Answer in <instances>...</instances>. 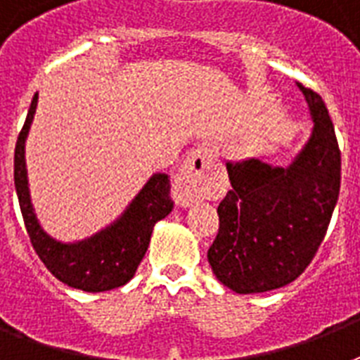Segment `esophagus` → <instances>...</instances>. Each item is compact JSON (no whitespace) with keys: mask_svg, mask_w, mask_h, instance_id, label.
Masks as SVG:
<instances>
[{"mask_svg":"<svg viewBox=\"0 0 360 360\" xmlns=\"http://www.w3.org/2000/svg\"><path fill=\"white\" fill-rule=\"evenodd\" d=\"M214 153L209 147H198L186 155L174 183V200L183 207L198 202L205 192L207 169L213 164Z\"/></svg>","mask_w":360,"mask_h":360,"instance_id":"esophagus-1","label":"esophagus"}]
</instances>
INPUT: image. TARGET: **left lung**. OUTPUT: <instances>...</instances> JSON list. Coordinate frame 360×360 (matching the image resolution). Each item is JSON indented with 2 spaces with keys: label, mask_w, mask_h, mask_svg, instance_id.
<instances>
[{
  "label": "left lung",
  "mask_w": 360,
  "mask_h": 360,
  "mask_svg": "<svg viewBox=\"0 0 360 360\" xmlns=\"http://www.w3.org/2000/svg\"><path fill=\"white\" fill-rule=\"evenodd\" d=\"M314 130L288 168L256 158L228 162L231 191L219 205V233L207 259L214 276L237 293L290 284L316 256L340 194V149L323 98L297 84Z\"/></svg>",
  "instance_id": "8db88e82"
}]
</instances>
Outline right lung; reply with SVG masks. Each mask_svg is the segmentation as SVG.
Instances as JSON below:
<instances>
[{
  "label": "right lung",
  "mask_w": 360,
  "mask_h": 360,
  "mask_svg": "<svg viewBox=\"0 0 360 360\" xmlns=\"http://www.w3.org/2000/svg\"><path fill=\"white\" fill-rule=\"evenodd\" d=\"M37 98L39 93H35L31 101L30 112L14 149V186L31 245L48 271L70 288L97 293L124 285L134 276L136 269L146 256L153 226L169 214L174 207L169 198L168 175H153L123 217L91 239L76 245H63L53 240L37 222L25 174L24 146L35 114Z\"/></svg>",
  "instance_id": "right-lung-1"
}]
</instances>
